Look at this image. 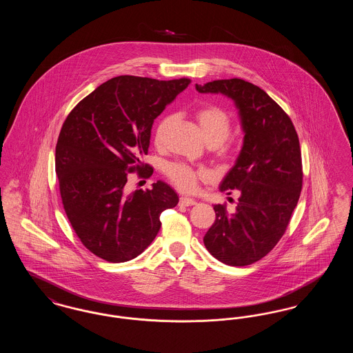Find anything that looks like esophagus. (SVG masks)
<instances>
[{
    "label": "esophagus",
    "instance_id": "obj_1",
    "mask_svg": "<svg viewBox=\"0 0 353 353\" xmlns=\"http://www.w3.org/2000/svg\"><path fill=\"white\" fill-rule=\"evenodd\" d=\"M196 203H197L196 200L189 199V197H181L180 199V205H183V206H192V205H196Z\"/></svg>",
    "mask_w": 353,
    "mask_h": 353
}]
</instances>
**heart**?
<instances>
[{
    "instance_id": "b5f03b06",
    "label": "heart",
    "mask_w": 353,
    "mask_h": 353,
    "mask_svg": "<svg viewBox=\"0 0 353 353\" xmlns=\"http://www.w3.org/2000/svg\"><path fill=\"white\" fill-rule=\"evenodd\" d=\"M196 119L208 145L219 147L228 140L232 131V121L222 108L212 104L202 105L196 112ZM172 123L173 117L170 115L160 120L154 131V141L157 144L163 143ZM167 173L172 183L184 192H194L197 189L199 180L208 176V172L196 170L181 163L170 164L167 169Z\"/></svg>"
}]
</instances>
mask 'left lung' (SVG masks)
<instances>
[{
    "instance_id": "1",
    "label": "left lung",
    "mask_w": 353,
    "mask_h": 353,
    "mask_svg": "<svg viewBox=\"0 0 353 353\" xmlns=\"http://www.w3.org/2000/svg\"><path fill=\"white\" fill-rule=\"evenodd\" d=\"M201 94H222L234 101L243 143L219 184L239 192L234 212L214 205L216 221L203 243L219 262L248 266L268 255L285 234L302 190L298 134L285 111L255 84L222 79L199 85Z\"/></svg>"
}]
</instances>
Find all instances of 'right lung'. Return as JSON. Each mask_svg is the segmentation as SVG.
Wrapping results in <instances>:
<instances>
[{
  "instance_id": "1",
  "label": "right lung",
  "mask_w": 353,
  "mask_h": 353,
  "mask_svg": "<svg viewBox=\"0 0 353 353\" xmlns=\"http://www.w3.org/2000/svg\"><path fill=\"white\" fill-rule=\"evenodd\" d=\"M189 79L157 81L121 75L95 88L70 112L55 148V169L68 221L84 246L108 262H127L159 233L160 214L179 203L159 180L125 193L128 173L143 167L154 119ZM138 163L136 168L132 165Z\"/></svg>"
}]
</instances>
